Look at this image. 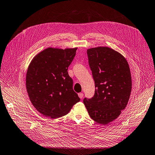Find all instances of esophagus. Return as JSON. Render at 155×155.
I'll return each instance as SVG.
<instances>
[{
  "instance_id": "34e87169",
  "label": "esophagus",
  "mask_w": 155,
  "mask_h": 155,
  "mask_svg": "<svg viewBox=\"0 0 155 155\" xmlns=\"http://www.w3.org/2000/svg\"><path fill=\"white\" fill-rule=\"evenodd\" d=\"M78 96L80 98H83V94H82V93H79V94H78Z\"/></svg>"
}]
</instances>
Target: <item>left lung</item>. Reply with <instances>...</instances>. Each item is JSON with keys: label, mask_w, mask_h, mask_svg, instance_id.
Masks as SVG:
<instances>
[{"label": "left lung", "mask_w": 155, "mask_h": 155, "mask_svg": "<svg viewBox=\"0 0 155 155\" xmlns=\"http://www.w3.org/2000/svg\"><path fill=\"white\" fill-rule=\"evenodd\" d=\"M87 54L95 91L83 103L93 120L107 125L128 104L132 90L130 70L125 58L110 48H90Z\"/></svg>", "instance_id": "8db88e82"}]
</instances>
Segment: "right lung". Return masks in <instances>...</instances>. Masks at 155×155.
<instances>
[{"mask_svg":"<svg viewBox=\"0 0 155 155\" xmlns=\"http://www.w3.org/2000/svg\"><path fill=\"white\" fill-rule=\"evenodd\" d=\"M77 49L48 48L34 57L27 69L30 100L40 113L51 119L66 115L80 101L67 72Z\"/></svg>","mask_w":155,"mask_h":155,"instance_id":"obj_1","label":"right lung"}]
</instances>
